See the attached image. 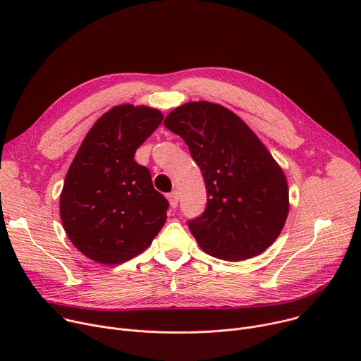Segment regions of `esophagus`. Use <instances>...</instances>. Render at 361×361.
<instances>
[{
  "label": "esophagus",
  "instance_id": "esophagus-1",
  "mask_svg": "<svg viewBox=\"0 0 361 361\" xmlns=\"http://www.w3.org/2000/svg\"><path fill=\"white\" fill-rule=\"evenodd\" d=\"M168 200H169L171 207H177V204H178V193H177L176 190L171 192V193L168 195Z\"/></svg>",
  "mask_w": 361,
  "mask_h": 361
}]
</instances>
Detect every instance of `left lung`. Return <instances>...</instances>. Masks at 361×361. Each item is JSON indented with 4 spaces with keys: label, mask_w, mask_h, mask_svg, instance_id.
<instances>
[{
    "label": "left lung",
    "mask_w": 361,
    "mask_h": 361,
    "mask_svg": "<svg viewBox=\"0 0 361 361\" xmlns=\"http://www.w3.org/2000/svg\"><path fill=\"white\" fill-rule=\"evenodd\" d=\"M164 126L185 142L204 180V211L187 221L200 247L231 262L267 250L286 224L288 185L249 126L206 101L171 111Z\"/></svg>",
    "instance_id": "8db88e82"
}]
</instances>
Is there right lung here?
Returning a JSON list of instances; mask_svg holds the SVG:
<instances>
[{"label": "right lung", "instance_id": "obj_1", "mask_svg": "<svg viewBox=\"0 0 361 361\" xmlns=\"http://www.w3.org/2000/svg\"><path fill=\"white\" fill-rule=\"evenodd\" d=\"M164 116L154 108L114 106L75 154L60 197L64 230L86 257L118 264L147 249L166 219L168 200L152 184L136 149Z\"/></svg>", "mask_w": 361, "mask_h": 361}]
</instances>
